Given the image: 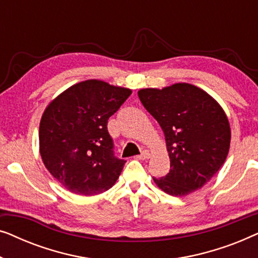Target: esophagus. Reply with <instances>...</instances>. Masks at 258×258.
<instances>
[{"label": "esophagus", "instance_id": "1", "mask_svg": "<svg viewBox=\"0 0 258 258\" xmlns=\"http://www.w3.org/2000/svg\"><path fill=\"white\" fill-rule=\"evenodd\" d=\"M149 157H150V153L147 150H144L142 154L139 155V156H136V158H139V160H148Z\"/></svg>", "mask_w": 258, "mask_h": 258}]
</instances>
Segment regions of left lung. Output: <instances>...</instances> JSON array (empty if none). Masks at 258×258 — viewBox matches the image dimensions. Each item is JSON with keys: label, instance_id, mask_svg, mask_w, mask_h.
<instances>
[{"label": "left lung", "instance_id": "left-lung-1", "mask_svg": "<svg viewBox=\"0 0 258 258\" xmlns=\"http://www.w3.org/2000/svg\"><path fill=\"white\" fill-rule=\"evenodd\" d=\"M144 108L164 133L170 171L154 182L171 196L201 189L220 170L230 148L231 130L223 108L189 83L139 90Z\"/></svg>", "mask_w": 258, "mask_h": 258}]
</instances>
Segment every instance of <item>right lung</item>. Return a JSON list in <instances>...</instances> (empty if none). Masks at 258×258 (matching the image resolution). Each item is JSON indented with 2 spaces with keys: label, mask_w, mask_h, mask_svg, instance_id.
Here are the masks:
<instances>
[{
  "label": "right lung",
  "mask_w": 258,
  "mask_h": 258,
  "mask_svg": "<svg viewBox=\"0 0 258 258\" xmlns=\"http://www.w3.org/2000/svg\"><path fill=\"white\" fill-rule=\"evenodd\" d=\"M132 95L128 88L87 80L55 97L40 122V154L49 172L76 195L115 184L125 161L114 156L108 119Z\"/></svg>",
  "instance_id": "obj_1"
}]
</instances>
